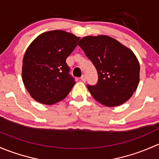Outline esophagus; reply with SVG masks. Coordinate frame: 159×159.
<instances>
[{"instance_id": "esophagus-1", "label": "esophagus", "mask_w": 159, "mask_h": 159, "mask_svg": "<svg viewBox=\"0 0 159 159\" xmlns=\"http://www.w3.org/2000/svg\"><path fill=\"white\" fill-rule=\"evenodd\" d=\"M80 79H81V80L83 82H86V76H85V75H83V76H81V78H80Z\"/></svg>"}]
</instances>
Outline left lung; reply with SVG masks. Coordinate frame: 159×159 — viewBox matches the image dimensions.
I'll return each instance as SVG.
<instances>
[{
    "label": "left lung",
    "instance_id": "1",
    "mask_svg": "<svg viewBox=\"0 0 159 159\" xmlns=\"http://www.w3.org/2000/svg\"><path fill=\"white\" fill-rule=\"evenodd\" d=\"M78 45L97 70V83L87 85L93 97L109 107L126 102L139 83V63L133 52L105 35L85 37Z\"/></svg>",
    "mask_w": 159,
    "mask_h": 159
}]
</instances>
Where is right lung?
Masks as SVG:
<instances>
[{
    "instance_id": "right-lung-1",
    "label": "right lung",
    "mask_w": 159,
    "mask_h": 159,
    "mask_svg": "<svg viewBox=\"0 0 159 159\" xmlns=\"http://www.w3.org/2000/svg\"><path fill=\"white\" fill-rule=\"evenodd\" d=\"M80 37L63 30L39 35L27 49L23 60L22 79L37 102L53 105L66 97L76 82L66 60Z\"/></svg>"
}]
</instances>
